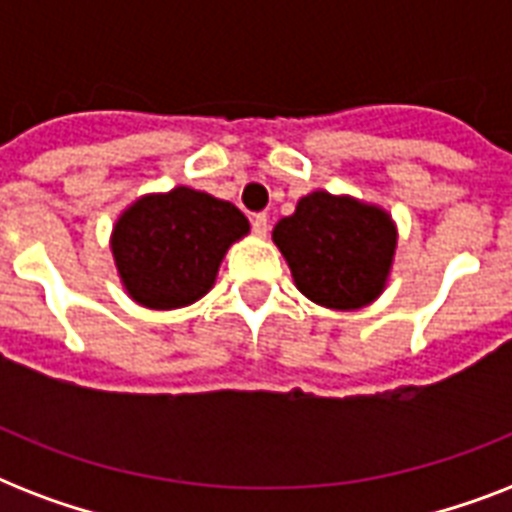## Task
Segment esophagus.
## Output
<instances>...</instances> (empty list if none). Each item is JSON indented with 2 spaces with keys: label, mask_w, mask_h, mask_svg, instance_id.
<instances>
[{
  "label": "esophagus",
  "mask_w": 512,
  "mask_h": 512,
  "mask_svg": "<svg viewBox=\"0 0 512 512\" xmlns=\"http://www.w3.org/2000/svg\"><path fill=\"white\" fill-rule=\"evenodd\" d=\"M268 215H255L252 217V231H255V236H260V239H265L268 236Z\"/></svg>",
  "instance_id": "obj_1"
}]
</instances>
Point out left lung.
I'll return each mask as SVG.
<instances>
[{
    "instance_id": "1",
    "label": "left lung",
    "mask_w": 512,
    "mask_h": 512,
    "mask_svg": "<svg viewBox=\"0 0 512 512\" xmlns=\"http://www.w3.org/2000/svg\"><path fill=\"white\" fill-rule=\"evenodd\" d=\"M295 287L332 311H358L385 292L398 225L380 204L350 193L313 191L273 228Z\"/></svg>"
}]
</instances>
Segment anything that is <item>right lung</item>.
I'll return each instance as SVG.
<instances>
[{
  "label": "right lung",
  "instance_id": "obj_1",
  "mask_svg": "<svg viewBox=\"0 0 512 512\" xmlns=\"http://www.w3.org/2000/svg\"><path fill=\"white\" fill-rule=\"evenodd\" d=\"M247 233L249 220L231 201L175 185L127 204L108 247L132 303L175 311L215 287L225 252Z\"/></svg>",
  "mask_w": 512,
  "mask_h": 512
}]
</instances>
